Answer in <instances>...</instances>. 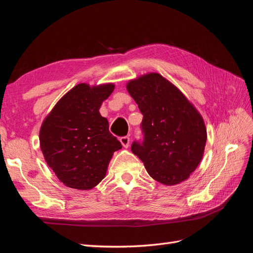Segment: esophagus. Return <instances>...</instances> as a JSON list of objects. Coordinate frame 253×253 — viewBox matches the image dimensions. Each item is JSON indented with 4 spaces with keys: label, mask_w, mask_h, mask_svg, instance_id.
<instances>
[{
    "label": "esophagus",
    "mask_w": 253,
    "mask_h": 253,
    "mask_svg": "<svg viewBox=\"0 0 253 253\" xmlns=\"http://www.w3.org/2000/svg\"><path fill=\"white\" fill-rule=\"evenodd\" d=\"M120 142H121V144H122V147L124 148H128V145H129V137H127V136H125V137H121L120 138Z\"/></svg>",
    "instance_id": "esophagus-1"
}]
</instances>
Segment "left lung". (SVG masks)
Returning <instances> with one entry per match:
<instances>
[{
    "label": "left lung",
    "mask_w": 253,
    "mask_h": 253,
    "mask_svg": "<svg viewBox=\"0 0 253 253\" xmlns=\"http://www.w3.org/2000/svg\"><path fill=\"white\" fill-rule=\"evenodd\" d=\"M143 115L142 143L132 152L149 175L166 186L187 180L203 159L207 128L200 112L172 82L148 73L126 83Z\"/></svg>",
    "instance_id": "1"
}]
</instances>
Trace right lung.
Wrapping results in <instances>:
<instances>
[{
  "mask_svg": "<svg viewBox=\"0 0 253 253\" xmlns=\"http://www.w3.org/2000/svg\"><path fill=\"white\" fill-rule=\"evenodd\" d=\"M114 88L113 83H79L42 122L39 140L44 159L66 187H96L105 177L114 152L122 148L99 112Z\"/></svg>",
  "mask_w": 253,
  "mask_h": 253,
  "instance_id": "1",
  "label": "right lung"
}]
</instances>
